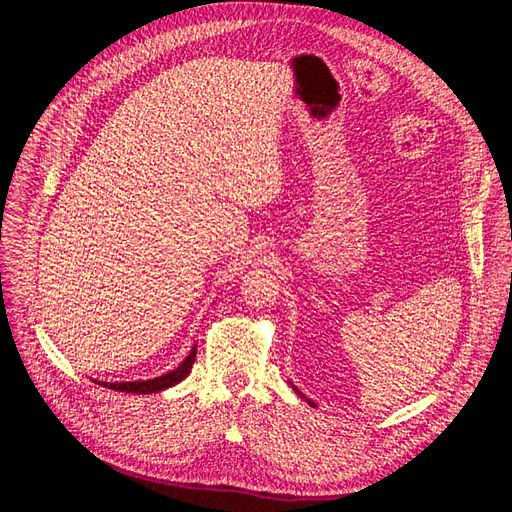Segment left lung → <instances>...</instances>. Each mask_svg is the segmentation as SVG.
<instances>
[{"label":"left lung","mask_w":512,"mask_h":512,"mask_svg":"<svg viewBox=\"0 0 512 512\" xmlns=\"http://www.w3.org/2000/svg\"><path fill=\"white\" fill-rule=\"evenodd\" d=\"M294 391H297V393H299V389H294ZM299 395H301V393H299Z\"/></svg>","instance_id":"8db88e82"}]
</instances>
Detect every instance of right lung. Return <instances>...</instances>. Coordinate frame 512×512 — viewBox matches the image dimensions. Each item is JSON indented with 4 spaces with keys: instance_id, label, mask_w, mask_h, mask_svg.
I'll return each instance as SVG.
<instances>
[{
    "instance_id": "1",
    "label": "right lung",
    "mask_w": 512,
    "mask_h": 512,
    "mask_svg": "<svg viewBox=\"0 0 512 512\" xmlns=\"http://www.w3.org/2000/svg\"><path fill=\"white\" fill-rule=\"evenodd\" d=\"M196 361V346L190 350V354L185 356V361L173 369L168 371V374L160 376V378H153V380H143V382H104L102 386H108V389L113 391H121V393H141V395H149V393H158L168 389V386H175L177 382H181L185 376L190 374V369Z\"/></svg>"
}]
</instances>
